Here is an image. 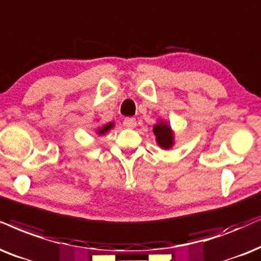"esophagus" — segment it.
<instances>
[{
    "label": "esophagus",
    "mask_w": 261,
    "mask_h": 261,
    "mask_svg": "<svg viewBox=\"0 0 261 261\" xmlns=\"http://www.w3.org/2000/svg\"><path fill=\"white\" fill-rule=\"evenodd\" d=\"M123 124L125 127L134 128L135 126H136V119H135V118H125Z\"/></svg>",
    "instance_id": "1"
}]
</instances>
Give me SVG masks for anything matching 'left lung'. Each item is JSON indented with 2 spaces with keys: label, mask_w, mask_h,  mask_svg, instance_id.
Returning a JSON list of instances; mask_svg holds the SVG:
<instances>
[{
  "label": "left lung",
  "mask_w": 261,
  "mask_h": 261,
  "mask_svg": "<svg viewBox=\"0 0 261 261\" xmlns=\"http://www.w3.org/2000/svg\"><path fill=\"white\" fill-rule=\"evenodd\" d=\"M155 141L161 149H171L174 146V131L171 125L164 119H158L153 126Z\"/></svg>",
  "instance_id": "obj_1"
}]
</instances>
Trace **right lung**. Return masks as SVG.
Returning a JSON list of instances; mask_svg holds the SVG:
<instances>
[{
  "label": "right lung",
  "instance_id": "right-lung-1",
  "mask_svg": "<svg viewBox=\"0 0 261 261\" xmlns=\"http://www.w3.org/2000/svg\"><path fill=\"white\" fill-rule=\"evenodd\" d=\"M113 127H114V123H108L106 125H102V126L96 128V134L100 135V136H101V135H105L106 133H108V131H110L111 128H113Z\"/></svg>",
  "mask_w": 261,
  "mask_h": 261
}]
</instances>
